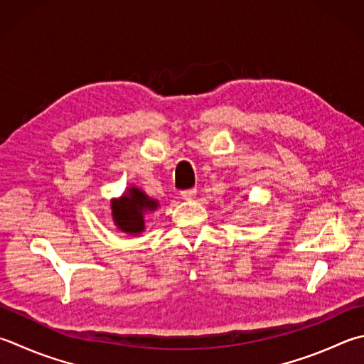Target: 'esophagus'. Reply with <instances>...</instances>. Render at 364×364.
I'll return each mask as SVG.
<instances>
[{"label":"esophagus","instance_id":"esophagus-1","mask_svg":"<svg viewBox=\"0 0 364 364\" xmlns=\"http://www.w3.org/2000/svg\"><path fill=\"white\" fill-rule=\"evenodd\" d=\"M181 196L185 198V200H191V198L196 196V188H188V190H182Z\"/></svg>","mask_w":364,"mask_h":364}]
</instances>
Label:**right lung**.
Returning a JSON list of instances; mask_svg holds the SVG:
<instances>
[{"label": "right lung", "instance_id": "add662e5", "mask_svg": "<svg viewBox=\"0 0 364 364\" xmlns=\"http://www.w3.org/2000/svg\"><path fill=\"white\" fill-rule=\"evenodd\" d=\"M156 201L150 200L138 188H129L125 196L112 203L114 222L125 232H141L144 230V214L156 209Z\"/></svg>", "mask_w": 364, "mask_h": 364}]
</instances>
